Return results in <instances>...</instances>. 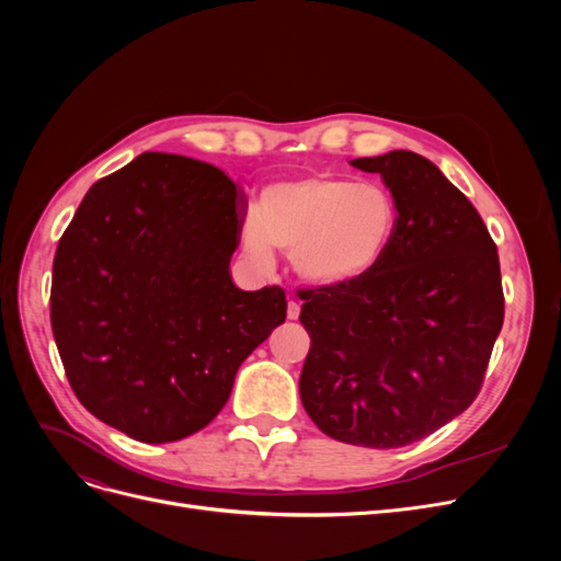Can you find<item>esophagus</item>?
Segmentation results:
<instances>
[{
    "mask_svg": "<svg viewBox=\"0 0 561 561\" xmlns=\"http://www.w3.org/2000/svg\"><path fill=\"white\" fill-rule=\"evenodd\" d=\"M287 318L290 320H297L299 318V304L297 301H287Z\"/></svg>",
    "mask_w": 561,
    "mask_h": 561,
    "instance_id": "1",
    "label": "esophagus"
}]
</instances>
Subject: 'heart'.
I'll return each instance as SVG.
<instances>
[{"label": "heart", "instance_id": "obj_1", "mask_svg": "<svg viewBox=\"0 0 561 561\" xmlns=\"http://www.w3.org/2000/svg\"><path fill=\"white\" fill-rule=\"evenodd\" d=\"M398 225V203L383 184L307 175L264 186L241 245L260 264L274 260V248L290 252L301 280L339 287L386 260Z\"/></svg>", "mask_w": 561, "mask_h": 561}]
</instances>
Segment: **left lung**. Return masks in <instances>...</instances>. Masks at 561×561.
<instances>
[{"instance_id":"obj_1","label":"left lung","mask_w":561,"mask_h":561,"mask_svg":"<svg viewBox=\"0 0 561 561\" xmlns=\"http://www.w3.org/2000/svg\"><path fill=\"white\" fill-rule=\"evenodd\" d=\"M351 165L381 175L400 225L369 276L299 295L311 336L299 396L339 443L396 449L478 398L503 328L499 252L480 213L426 157L396 149Z\"/></svg>"}]
</instances>
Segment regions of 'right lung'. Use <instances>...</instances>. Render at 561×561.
Instances as JSON below:
<instances>
[{
  "label": "right lung",
  "instance_id": "1",
  "mask_svg": "<svg viewBox=\"0 0 561 561\" xmlns=\"http://www.w3.org/2000/svg\"><path fill=\"white\" fill-rule=\"evenodd\" d=\"M243 198L219 168L145 151L98 180L54 260L50 328L75 396L147 445L206 428L285 322L278 285L229 274Z\"/></svg>",
  "mask_w": 561,
  "mask_h": 561
}]
</instances>
